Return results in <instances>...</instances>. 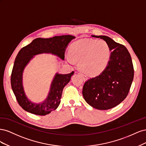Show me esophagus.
<instances>
[{"label":"esophagus","instance_id":"34e87169","mask_svg":"<svg viewBox=\"0 0 146 146\" xmlns=\"http://www.w3.org/2000/svg\"><path fill=\"white\" fill-rule=\"evenodd\" d=\"M80 76L82 77V78H83V79L84 80H87V79H88V77L85 76V74H82V73H80Z\"/></svg>","mask_w":146,"mask_h":146}]
</instances>
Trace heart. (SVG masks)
<instances>
[{"label":"heart","mask_w":146,"mask_h":146,"mask_svg":"<svg viewBox=\"0 0 146 146\" xmlns=\"http://www.w3.org/2000/svg\"><path fill=\"white\" fill-rule=\"evenodd\" d=\"M65 58L70 64L79 61V68L87 75L96 76L107 68L111 48L104 40L83 39L72 44Z\"/></svg>","instance_id":"1"}]
</instances>
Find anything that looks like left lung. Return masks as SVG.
Listing matches in <instances>:
<instances>
[{"instance_id": "8db88e82", "label": "left lung", "mask_w": 146, "mask_h": 146, "mask_svg": "<svg viewBox=\"0 0 146 146\" xmlns=\"http://www.w3.org/2000/svg\"><path fill=\"white\" fill-rule=\"evenodd\" d=\"M104 39L111 48L109 63L99 76L87 80L82 94L85 101L96 109L106 110L116 107L125 99L133 80L134 69L127 48L108 36L91 35Z\"/></svg>"}]
</instances>
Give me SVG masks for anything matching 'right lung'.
I'll return each mask as SVG.
<instances>
[{"instance_id": "obj_1", "label": "right lung", "mask_w": 146, "mask_h": 146, "mask_svg": "<svg viewBox=\"0 0 146 146\" xmlns=\"http://www.w3.org/2000/svg\"><path fill=\"white\" fill-rule=\"evenodd\" d=\"M74 38L76 37L72 35L38 38L22 48L17 54L12 70L11 85L17 102L25 111L36 115L45 116L58 108L63 88L69 82L74 71L68 74L56 73L47 98L39 104L32 102L26 96L23 82V72L30 60L38 54H51L64 60L66 48Z\"/></svg>"}]
</instances>
